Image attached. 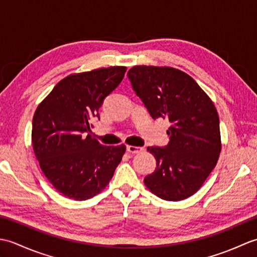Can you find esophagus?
Returning <instances> with one entry per match:
<instances>
[{"label":"esophagus","mask_w":257,"mask_h":257,"mask_svg":"<svg viewBox=\"0 0 257 257\" xmlns=\"http://www.w3.org/2000/svg\"><path fill=\"white\" fill-rule=\"evenodd\" d=\"M127 151L130 155H135V154H139L140 151H143V148L141 147H135V146H127Z\"/></svg>","instance_id":"obj_1"}]
</instances>
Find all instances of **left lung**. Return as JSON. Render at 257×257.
<instances>
[{
    "mask_svg": "<svg viewBox=\"0 0 257 257\" xmlns=\"http://www.w3.org/2000/svg\"><path fill=\"white\" fill-rule=\"evenodd\" d=\"M150 116L171 123L166 147H148L155 172L145 178L152 193L167 201L193 195L216 166L221 152L219 114L196 81L172 67L135 66L127 74Z\"/></svg>",
    "mask_w": 257,
    "mask_h": 257,
    "instance_id": "8db88e82",
    "label": "left lung"
}]
</instances>
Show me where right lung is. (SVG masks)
Here are the masks:
<instances>
[{
  "instance_id": "1",
  "label": "right lung",
  "mask_w": 257,
  "mask_h": 257,
  "mask_svg": "<svg viewBox=\"0 0 257 257\" xmlns=\"http://www.w3.org/2000/svg\"><path fill=\"white\" fill-rule=\"evenodd\" d=\"M127 68L114 66L62 79L33 117L32 144L43 173L59 193L85 201L105 189L125 146H102L91 136L103 99L121 83Z\"/></svg>"
}]
</instances>
